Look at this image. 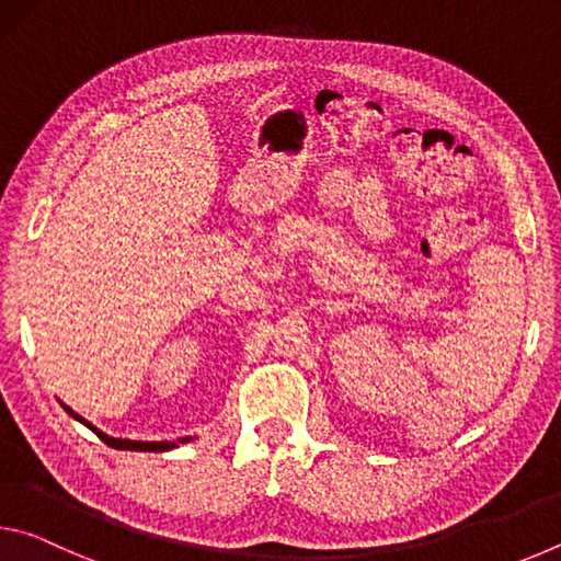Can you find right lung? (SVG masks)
Instances as JSON below:
<instances>
[{
  "mask_svg": "<svg viewBox=\"0 0 561 561\" xmlns=\"http://www.w3.org/2000/svg\"><path fill=\"white\" fill-rule=\"evenodd\" d=\"M64 405V411L66 413H69L71 417H73V421H79V423H83V425H87V428L89 431H93V433H96L99 435V438L103 440V443H106V445H111V448H116V450H138V453H165V450H173V448H178V445L180 443H190V440H193V438H190V435H185V438H178V440H128V438H111V435H106V433H103V431H99L96 428V425H93V423H89L87 421V417H83V415H79V413H73L71 411V408L69 405H66V403H61Z\"/></svg>",
  "mask_w": 561,
  "mask_h": 561,
  "instance_id": "obj_1",
  "label": "right lung"
}]
</instances>
